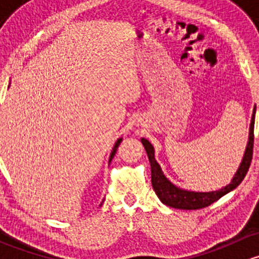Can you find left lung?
I'll return each mask as SVG.
<instances>
[{"mask_svg":"<svg viewBox=\"0 0 259 259\" xmlns=\"http://www.w3.org/2000/svg\"><path fill=\"white\" fill-rule=\"evenodd\" d=\"M254 117L255 106L253 109L252 119H250L249 135H248L247 146H245L242 161L239 164V168L237 169L236 174H234L233 179L226 187L221 188L218 190H211V192H193V190L183 189V188H179L176 184H173L170 180L164 176L160 165L156 161L154 146L151 145V143L148 139L142 138V144L144 145L146 154H148L149 161H150L153 189L155 192V194L158 195L159 199L161 200V203L168 205V207L177 208V209H200V208L208 207L211 203L217 202L219 198L226 195L227 193L236 189L241 184L242 180L244 179L245 174H247L248 169H249L250 161H252L253 142H254V137H253V132H254Z\"/></svg>","mask_w":259,"mask_h":259,"instance_id":"1","label":"left lung"}]
</instances>
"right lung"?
Instances as JSON below:
<instances>
[{"mask_svg": "<svg viewBox=\"0 0 259 259\" xmlns=\"http://www.w3.org/2000/svg\"><path fill=\"white\" fill-rule=\"evenodd\" d=\"M122 142V138H119V139L116 140V143H115V145H114V148H113V150H111V154H110V158H109V164L111 163V160H113V158H114V155L115 154H116V150H117V148H119V145H120V143ZM101 204H103V203H101ZM100 204V205H101Z\"/></svg>", "mask_w": 259, "mask_h": 259, "instance_id": "obj_1", "label": "right lung"}]
</instances>
